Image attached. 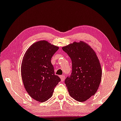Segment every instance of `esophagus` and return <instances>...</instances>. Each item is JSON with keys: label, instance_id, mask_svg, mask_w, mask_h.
Listing matches in <instances>:
<instances>
[{"label": "esophagus", "instance_id": "esophagus-1", "mask_svg": "<svg viewBox=\"0 0 121 121\" xmlns=\"http://www.w3.org/2000/svg\"><path fill=\"white\" fill-rule=\"evenodd\" d=\"M60 79H61V80L62 81V82H64V80H65V76L64 75H61V76H60Z\"/></svg>", "mask_w": 121, "mask_h": 121}]
</instances>
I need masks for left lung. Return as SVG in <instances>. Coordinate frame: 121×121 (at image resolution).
<instances>
[{"label":"left lung","instance_id":"left-lung-1","mask_svg":"<svg viewBox=\"0 0 121 121\" xmlns=\"http://www.w3.org/2000/svg\"><path fill=\"white\" fill-rule=\"evenodd\" d=\"M72 61L71 75L65 80L70 95L78 102L88 100L97 92L102 79L100 62L93 48L84 42L62 47Z\"/></svg>","mask_w":121,"mask_h":121}]
</instances>
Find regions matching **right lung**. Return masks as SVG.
Masks as SVG:
<instances>
[{"instance_id":"add662e5","label":"right lung","mask_w":121,"mask_h":121,"mask_svg":"<svg viewBox=\"0 0 121 121\" xmlns=\"http://www.w3.org/2000/svg\"><path fill=\"white\" fill-rule=\"evenodd\" d=\"M58 50L59 47L46 41H39L29 47L23 58L21 75L24 86L37 101L44 102L50 98L60 82L51 62Z\"/></svg>"}]
</instances>
